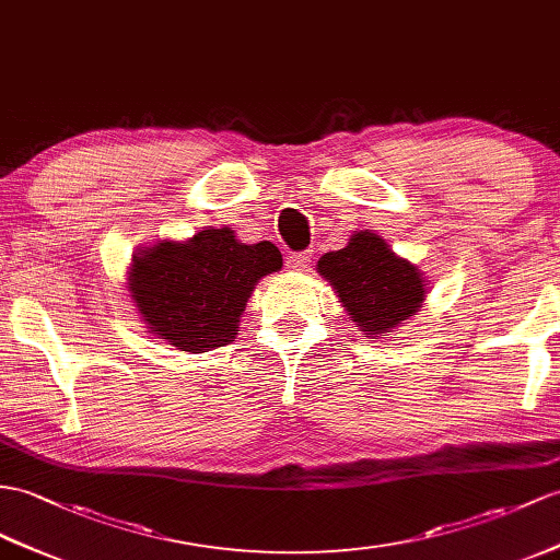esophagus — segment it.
Listing matches in <instances>:
<instances>
[{"label": "esophagus", "instance_id": "34e87169", "mask_svg": "<svg viewBox=\"0 0 560 560\" xmlns=\"http://www.w3.org/2000/svg\"><path fill=\"white\" fill-rule=\"evenodd\" d=\"M311 252H294L288 256V268L292 270H306L311 264Z\"/></svg>", "mask_w": 560, "mask_h": 560}]
</instances>
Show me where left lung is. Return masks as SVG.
<instances>
[{
	"mask_svg": "<svg viewBox=\"0 0 560 560\" xmlns=\"http://www.w3.org/2000/svg\"><path fill=\"white\" fill-rule=\"evenodd\" d=\"M318 272L337 290L359 330L377 339L416 316L425 284L416 266L394 256L375 233H359L345 249L325 254Z\"/></svg>",
	"mask_w": 560,
	"mask_h": 560,
	"instance_id": "8db88e82",
	"label": "left lung"
}]
</instances>
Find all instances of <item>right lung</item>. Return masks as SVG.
I'll return each mask as SVG.
<instances>
[{"mask_svg": "<svg viewBox=\"0 0 560 560\" xmlns=\"http://www.w3.org/2000/svg\"><path fill=\"white\" fill-rule=\"evenodd\" d=\"M280 266L276 244H244L230 228H211L185 244L159 242L135 256L130 296L149 330L201 353L233 342L254 284Z\"/></svg>", "mask_w": 560, "mask_h": 560, "instance_id": "add662e5", "label": "right lung"}]
</instances>
